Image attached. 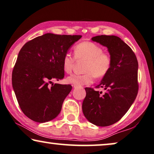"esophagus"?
<instances>
[{
  "label": "esophagus",
  "mask_w": 154,
  "mask_h": 154,
  "mask_svg": "<svg viewBox=\"0 0 154 154\" xmlns=\"http://www.w3.org/2000/svg\"><path fill=\"white\" fill-rule=\"evenodd\" d=\"M79 88V86H76V85H73V88Z\"/></svg>",
  "instance_id": "obj_1"
}]
</instances>
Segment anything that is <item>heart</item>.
<instances>
[{"mask_svg": "<svg viewBox=\"0 0 154 154\" xmlns=\"http://www.w3.org/2000/svg\"><path fill=\"white\" fill-rule=\"evenodd\" d=\"M74 59L69 53L64 55L62 63L64 72L71 73L75 63L78 61L85 60L83 74H72L67 77L68 83L76 86L90 84L95 77L103 78L108 74L111 69L112 60L110 54L103 51V48L92 42L85 41L80 42L73 48Z\"/></svg>", "mask_w": 154, "mask_h": 154, "instance_id": "b5f03b06", "label": "heart"}]
</instances>
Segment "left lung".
<instances>
[{"mask_svg":"<svg viewBox=\"0 0 154 154\" xmlns=\"http://www.w3.org/2000/svg\"><path fill=\"white\" fill-rule=\"evenodd\" d=\"M93 41L106 46L112 57V67L96 88L106 93L85 88L82 112L89 122L108 126L119 121L134 102L138 92V62L130 46L115 35H99Z\"/></svg>","mask_w":154,"mask_h":154,"instance_id":"1","label":"left lung"}]
</instances>
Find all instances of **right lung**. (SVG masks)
<instances>
[{
  "mask_svg": "<svg viewBox=\"0 0 154 154\" xmlns=\"http://www.w3.org/2000/svg\"><path fill=\"white\" fill-rule=\"evenodd\" d=\"M81 35L46 33L24 44L12 71V87L24 115L44 123L55 119L72 87L52 84L64 78L62 60Z\"/></svg>",
  "mask_w": 154,
  "mask_h": 154,
  "instance_id": "right-lung-1",
  "label": "right lung"
}]
</instances>
